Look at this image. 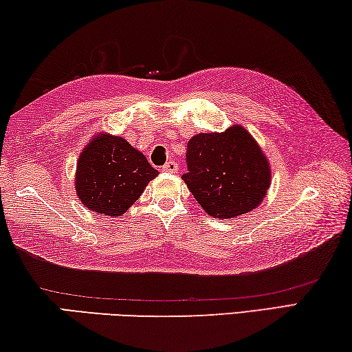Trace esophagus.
Returning <instances> with one entry per match:
<instances>
[{
    "label": "esophagus",
    "instance_id": "34e87169",
    "mask_svg": "<svg viewBox=\"0 0 352 352\" xmlns=\"http://www.w3.org/2000/svg\"><path fill=\"white\" fill-rule=\"evenodd\" d=\"M162 170L166 171V173H176L177 171V164L175 162V160H170V162H166L162 166Z\"/></svg>",
    "mask_w": 352,
    "mask_h": 352
}]
</instances>
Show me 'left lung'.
Segmentation results:
<instances>
[{"label":"left lung","mask_w":352,"mask_h":352,"mask_svg":"<svg viewBox=\"0 0 352 352\" xmlns=\"http://www.w3.org/2000/svg\"><path fill=\"white\" fill-rule=\"evenodd\" d=\"M184 182L214 218H234L254 210L267 197L272 170L261 146L243 126L203 132L190 138Z\"/></svg>","instance_id":"8db88e82"}]
</instances>
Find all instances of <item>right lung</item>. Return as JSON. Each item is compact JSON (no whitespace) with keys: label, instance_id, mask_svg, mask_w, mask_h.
Segmentation results:
<instances>
[{"label":"right lung","instance_id":"1","mask_svg":"<svg viewBox=\"0 0 352 352\" xmlns=\"http://www.w3.org/2000/svg\"><path fill=\"white\" fill-rule=\"evenodd\" d=\"M159 175L138 149L123 137L98 134L80 153L74 188L89 210L122 217Z\"/></svg>","mask_w":352,"mask_h":352}]
</instances>
